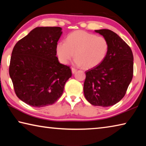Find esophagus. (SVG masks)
Here are the masks:
<instances>
[{
	"label": "esophagus",
	"mask_w": 146,
	"mask_h": 146,
	"mask_svg": "<svg viewBox=\"0 0 146 146\" xmlns=\"http://www.w3.org/2000/svg\"><path fill=\"white\" fill-rule=\"evenodd\" d=\"M76 71H77V70H76V69L74 68H71V72H72V73H73V74L75 73Z\"/></svg>",
	"instance_id": "esophagus-1"
}]
</instances>
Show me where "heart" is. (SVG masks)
Returning <instances> with one entry per match:
<instances>
[{"mask_svg": "<svg viewBox=\"0 0 146 146\" xmlns=\"http://www.w3.org/2000/svg\"><path fill=\"white\" fill-rule=\"evenodd\" d=\"M108 49V42L104 36L82 30L69 34L66 42H59L56 46L61 63L68 64L75 56L76 65L84 66L86 68L99 65L105 59Z\"/></svg>", "mask_w": 146, "mask_h": 146, "instance_id": "obj_1", "label": "heart"}]
</instances>
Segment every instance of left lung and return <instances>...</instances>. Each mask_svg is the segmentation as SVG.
Segmentation results:
<instances>
[{"mask_svg": "<svg viewBox=\"0 0 146 146\" xmlns=\"http://www.w3.org/2000/svg\"><path fill=\"white\" fill-rule=\"evenodd\" d=\"M106 38L109 49L99 65L86 71L84 96L91 104L108 107L124 97L133 75V55L130 47L115 32L95 30Z\"/></svg>", "mask_w": 146, "mask_h": 146, "instance_id": "left-lung-1", "label": "left lung"}]
</instances>
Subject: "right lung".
<instances>
[{
	"instance_id": "right-lung-1",
	"label": "right lung",
	"mask_w": 146,
	"mask_h": 146,
	"mask_svg": "<svg viewBox=\"0 0 146 146\" xmlns=\"http://www.w3.org/2000/svg\"><path fill=\"white\" fill-rule=\"evenodd\" d=\"M60 27H37L18 41L11 53L9 73L19 99L42 108L58 100L71 76L69 66L58 60Z\"/></svg>"
}]
</instances>
